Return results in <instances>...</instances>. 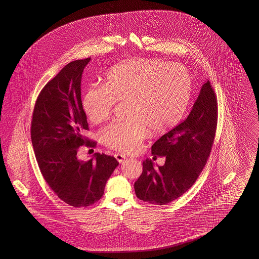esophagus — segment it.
<instances>
[{"label":"esophagus","mask_w":259,"mask_h":259,"mask_svg":"<svg viewBox=\"0 0 259 259\" xmlns=\"http://www.w3.org/2000/svg\"><path fill=\"white\" fill-rule=\"evenodd\" d=\"M114 157L116 158V160L118 161L119 163H122V162L126 159L125 155L121 154V153H115V154H114Z\"/></svg>","instance_id":"1"}]
</instances>
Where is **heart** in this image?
Here are the masks:
<instances>
[{"label": "heart", "mask_w": 259, "mask_h": 259, "mask_svg": "<svg viewBox=\"0 0 259 259\" xmlns=\"http://www.w3.org/2000/svg\"><path fill=\"white\" fill-rule=\"evenodd\" d=\"M192 98V80L182 65L159 59L134 58L108 71L105 85L87 88L81 98L88 119L98 124L111 117L116 102L126 101V116L102 129L105 146L137 152L149 131L164 134L184 119Z\"/></svg>", "instance_id": "heart-1"}]
</instances>
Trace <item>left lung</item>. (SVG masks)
<instances>
[{
	"instance_id": "1",
	"label": "left lung",
	"mask_w": 259,
	"mask_h": 259,
	"mask_svg": "<svg viewBox=\"0 0 259 259\" xmlns=\"http://www.w3.org/2000/svg\"><path fill=\"white\" fill-rule=\"evenodd\" d=\"M217 123L218 100L208 80L186 119L152 145L153 156H165L166 161L157 167L150 159L143 161V172L134 185L137 197L165 205L185 193L208 161Z\"/></svg>"
}]
</instances>
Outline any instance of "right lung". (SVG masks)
<instances>
[{
    "label": "right lung",
    "instance_id": "1",
    "mask_svg": "<svg viewBox=\"0 0 259 259\" xmlns=\"http://www.w3.org/2000/svg\"><path fill=\"white\" fill-rule=\"evenodd\" d=\"M91 58L70 62L37 96L31 122V139L40 172L53 192L75 208L88 207L101 199L107 181L118 162L95 153L79 160L81 146H92L81 105V75Z\"/></svg>",
    "mask_w": 259,
    "mask_h": 259
}]
</instances>
